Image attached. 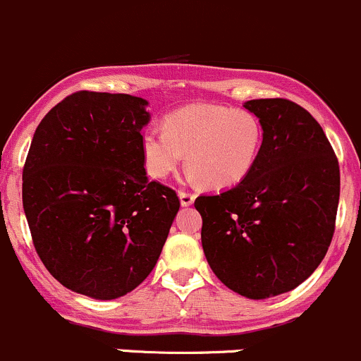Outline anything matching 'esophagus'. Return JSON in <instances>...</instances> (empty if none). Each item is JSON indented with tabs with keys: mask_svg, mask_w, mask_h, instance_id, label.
Wrapping results in <instances>:
<instances>
[{
	"mask_svg": "<svg viewBox=\"0 0 361 361\" xmlns=\"http://www.w3.org/2000/svg\"><path fill=\"white\" fill-rule=\"evenodd\" d=\"M179 198H180V205L182 207H189V205H192V202H195L196 196L192 195V192L180 189V191H179Z\"/></svg>",
	"mask_w": 361,
	"mask_h": 361,
	"instance_id": "esophagus-1",
	"label": "esophagus"
}]
</instances>
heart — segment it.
Segmentation results:
<instances>
[{
	"label": "heart",
	"instance_id": "b5f03b06",
	"mask_svg": "<svg viewBox=\"0 0 361 361\" xmlns=\"http://www.w3.org/2000/svg\"><path fill=\"white\" fill-rule=\"evenodd\" d=\"M262 126L248 109L221 104H191L166 114L163 130L146 128L140 137L144 166L153 179H166L188 151L192 179L208 188L240 184L254 169Z\"/></svg>",
	"mask_w": 361,
	"mask_h": 361
}]
</instances>
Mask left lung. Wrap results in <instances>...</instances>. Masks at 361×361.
<instances>
[{
  "label": "left lung",
  "mask_w": 361,
  "mask_h": 361,
  "mask_svg": "<svg viewBox=\"0 0 361 361\" xmlns=\"http://www.w3.org/2000/svg\"><path fill=\"white\" fill-rule=\"evenodd\" d=\"M262 126L252 172L198 196L202 245L215 276L248 299L299 287L325 257L339 205V161L319 123L287 99L243 104Z\"/></svg>",
  "instance_id": "left-lung-1"
}]
</instances>
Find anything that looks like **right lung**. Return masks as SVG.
I'll return each mask as SVG.
<instances>
[{
    "instance_id": "right-lung-1",
    "label": "right lung",
    "mask_w": 361,
    "mask_h": 361,
    "mask_svg": "<svg viewBox=\"0 0 361 361\" xmlns=\"http://www.w3.org/2000/svg\"><path fill=\"white\" fill-rule=\"evenodd\" d=\"M146 106L76 92L48 111L25 158L22 203L36 252L55 280L94 299L146 280L180 207L173 189L146 176Z\"/></svg>"
}]
</instances>
